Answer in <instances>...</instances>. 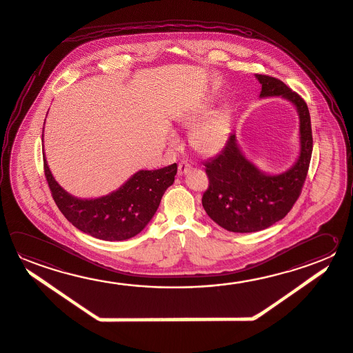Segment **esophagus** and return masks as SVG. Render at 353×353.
Returning <instances> with one entry per match:
<instances>
[{"label":"esophagus","mask_w":353,"mask_h":353,"mask_svg":"<svg viewBox=\"0 0 353 353\" xmlns=\"http://www.w3.org/2000/svg\"><path fill=\"white\" fill-rule=\"evenodd\" d=\"M190 164L185 161H181L179 163V165H178V175H184V174L188 173V172H190Z\"/></svg>","instance_id":"34e87169"}]
</instances>
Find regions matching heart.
I'll return each mask as SVG.
<instances>
[{"label": "heart", "instance_id": "b5f03b06", "mask_svg": "<svg viewBox=\"0 0 353 353\" xmlns=\"http://www.w3.org/2000/svg\"><path fill=\"white\" fill-rule=\"evenodd\" d=\"M215 99L206 98L180 117L179 123L190 130V144L201 155H214L225 147L231 129V110L214 108Z\"/></svg>", "mask_w": 353, "mask_h": 353}]
</instances>
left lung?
Masks as SVG:
<instances>
[{
    "instance_id": "obj_1",
    "label": "left lung",
    "mask_w": 353,
    "mask_h": 353,
    "mask_svg": "<svg viewBox=\"0 0 353 353\" xmlns=\"http://www.w3.org/2000/svg\"><path fill=\"white\" fill-rule=\"evenodd\" d=\"M260 97H282L292 103L300 118L301 150L288 172L263 173L246 159L231 134L221 153L206 161L209 188L203 195L206 214L228 231L255 232L285 218L299 199L312 154V129L307 104L275 77L256 74Z\"/></svg>"
}]
</instances>
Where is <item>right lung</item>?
<instances>
[{
    "instance_id": "right-lung-1",
    "label": "right lung",
    "mask_w": 353,
    "mask_h": 353,
    "mask_svg": "<svg viewBox=\"0 0 353 353\" xmlns=\"http://www.w3.org/2000/svg\"><path fill=\"white\" fill-rule=\"evenodd\" d=\"M43 168L52 198L65 219L78 230L105 241L138 235L153 218L178 170L176 163L157 170H139L116 192L97 199H78L54 180L45 157Z\"/></svg>"
}]
</instances>
